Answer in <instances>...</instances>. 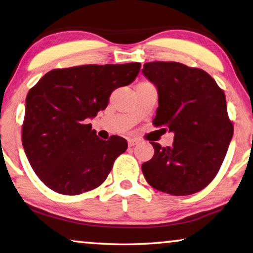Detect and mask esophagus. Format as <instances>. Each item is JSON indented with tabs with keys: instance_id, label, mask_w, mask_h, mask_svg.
<instances>
[{
	"instance_id": "34e87169",
	"label": "esophagus",
	"mask_w": 253,
	"mask_h": 253,
	"mask_svg": "<svg viewBox=\"0 0 253 253\" xmlns=\"http://www.w3.org/2000/svg\"><path fill=\"white\" fill-rule=\"evenodd\" d=\"M139 143L138 138H129L128 139V146H135L136 144Z\"/></svg>"
}]
</instances>
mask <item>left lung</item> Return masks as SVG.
<instances>
[{
	"instance_id": "left-lung-1",
	"label": "left lung",
	"mask_w": 253,
	"mask_h": 253,
	"mask_svg": "<svg viewBox=\"0 0 253 253\" xmlns=\"http://www.w3.org/2000/svg\"><path fill=\"white\" fill-rule=\"evenodd\" d=\"M143 74L159 92L153 125L174 133L172 146L151 143L154 155L142 164L144 177L173 196L203 190L217 174L233 136L225 93L205 71L181 63H145Z\"/></svg>"
}]
</instances>
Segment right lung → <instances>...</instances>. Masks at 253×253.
I'll use <instances>...</instances> for the list:
<instances>
[{"instance_id":"add662e5","label":"right lung","mask_w":253,"mask_h":253,"mask_svg":"<svg viewBox=\"0 0 253 253\" xmlns=\"http://www.w3.org/2000/svg\"><path fill=\"white\" fill-rule=\"evenodd\" d=\"M139 70L141 63L56 69L29 90L22 145L48 188L80 195L107 179L115 160L127 150V141L117 135L100 139L87 122L105 110L111 92L130 84Z\"/></svg>"}]
</instances>
